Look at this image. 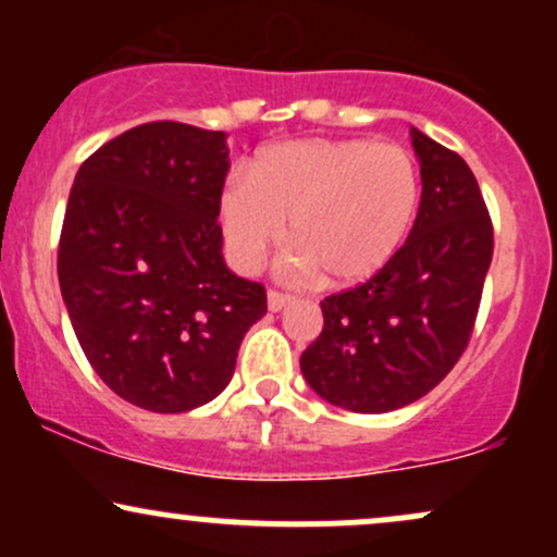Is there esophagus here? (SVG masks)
Listing matches in <instances>:
<instances>
[{
  "label": "esophagus",
  "instance_id": "34e87169",
  "mask_svg": "<svg viewBox=\"0 0 557 557\" xmlns=\"http://www.w3.org/2000/svg\"><path fill=\"white\" fill-rule=\"evenodd\" d=\"M287 304H290V296H285V293H277V290L267 293V306H270V311H283Z\"/></svg>",
  "mask_w": 557,
  "mask_h": 557
}]
</instances>
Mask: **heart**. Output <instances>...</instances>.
Instances as JSON below:
<instances>
[{"label": "heart", "mask_w": 557, "mask_h": 557, "mask_svg": "<svg viewBox=\"0 0 557 557\" xmlns=\"http://www.w3.org/2000/svg\"><path fill=\"white\" fill-rule=\"evenodd\" d=\"M419 203L417 162L400 146L300 138L259 151L251 172H233L216 212L240 270H257L290 220L296 248L283 261L285 272L350 287L395 259Z\"/></svg>", "instance_id": "1"}]
</instances>
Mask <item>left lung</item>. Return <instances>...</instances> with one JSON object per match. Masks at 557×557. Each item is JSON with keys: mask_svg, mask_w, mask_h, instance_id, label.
<instances>
[{"mask_svg": "<svg viewBox=\"0 0 557 557\" xmlns=\"http://www.w3.org/2000/svg\"><path fill=\"white\" fill-rule=\"evenodd\" d=\"M421 203L408 240L372 280L322 300L324 327L300 354L319 398L387 413L424 398L461 359L492 261V222L474 172L411 127Z\"/></svg>", "mask_w": 557, "mask_h": 557, "instance_id": "1", "label": "left lung"}]
</instances>
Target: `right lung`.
<instances>
[{
	"label": "right lung",
	"instance_id": "obj_1",
	"mask_svg": "<svg viewBox=\"0 0 557 557\" xmlns=\"http://www.w3.org/2000/svg\"><path fill=\"white\" fill-rule=\"evenodd\" d=\"M227 133L146 123L96 149L75 175L60 274L70 324L120 398L185 413L230 385L267 293L227 270L216 207Z\"/></svg>",
	"mask_w": 557,
	"mask_h": 557
}]
</instances>
